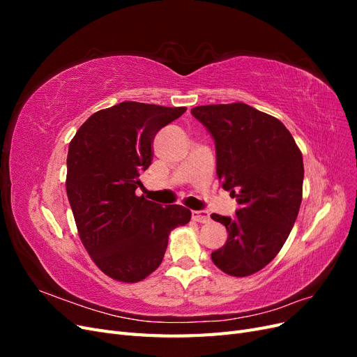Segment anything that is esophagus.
Listing matches in <instances>:
<instances>
[{
    "mask_svg": "<svg viewBox=\"0 0 357 357\" xmlns=\"http://www.w3.org/2000/svg\"><path fill=\"white\" fill-rule=\"evenodd\" d=\"M192 219L198 223H207L210 222V214L205 210H197V211H192Z\"/></svg>",
    "mask_w": 357,
    "mask_h": 357,
    "instance_id": "obj_1",
    "label": "esophagus"
}]
</instances>
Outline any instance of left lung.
<instances>
[{"label":"left lung","mask_w":357,"mask_h":357,"mask_svg":"<svg viewBox=\"0 0 357 357\" xmlns=\"http://www.w3.org/2000/svg\"><path fill=\"white\" fill-rule=\"evenodd\" d=\"M190 113L214 138L215 172L240 204L235 218L211 214L228 231L211 259L226 274L252 275L273 261L294 228L302 201V153L278 119L244 102L199 105Z\"/></svg>","instance_id":"1"}]
</instances>
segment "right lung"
<instances>
[{"label":"right lung","mask_w":357,"mask_h":357,"mask_svg":"<svg viewBox=\"0 0 357 357\" xmlns=\"http://www.w3.org/2000/svg\"><path fill=\"white\" fill-rule=\"evenodd\" d=\"M186 107L125 101L93 113L68 147L67 195L80 240L101 271L137 283L164 259L168 235L190 220V210L137 197L139 171L152 164L162 128Z\"/></svg>","instance_id":"add662e5"}]
</instances>
